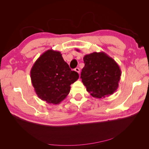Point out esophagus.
Listing matches in <instances>:
<instances>
[{
    "label": "esophagus",
    "mask_w": 149,
    "mask_h": 149,
    "mask_svg": "<svg viewBox=\"0 0 149 149\" xmlns=\"http://www.w3.org/2000/svg\"><path fill=\"white\" fill-rule=\"evenodd\" d=\"M74 71H75L76 72H77L78 73H79H79H80V70H79V68H76L74 69Z\"/></svg>",
    "instance_id": "1"
}]
</instances>
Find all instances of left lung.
<instances>
[{
  "instance_id": "8db88e82",
  "label": "left lung",
  "mask_w": 149,
  "mask_h": 149,
  "mask_svg": "<svg viewBox=\"0 0 149 149\" xmlns=\"http://www.w3.org/2000/svg\"><path fill=\"white\" fill-rule=\"evenodd\" d=\"M79 52L78 49H76ZM81 73L83 84L91 95L97 99L112 94L118 88L121 70L115 60L104 52L86 55Z\"/></svg>"
}]
</instances>
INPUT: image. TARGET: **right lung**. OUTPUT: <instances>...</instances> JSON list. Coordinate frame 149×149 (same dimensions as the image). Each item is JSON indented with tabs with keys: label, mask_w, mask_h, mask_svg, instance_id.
<instances>
[{
	"label": "right lung",
	"mask_w": 149,
	"mask_h": 149,
	"mask_svg": "<svg viewBox=\"0 0 149 149\" xmlns=\"http://www.w3.org/2000/svg\"><path fill=\"white\" fill-rule=\"evenodd\" d=\"M31 81L38 97L48 104H58L79 78L71 71L60 52L48 49L36 60L30 70Z\"/></svg>",
	"instance_id": "obj_1"
}]
</instances>
